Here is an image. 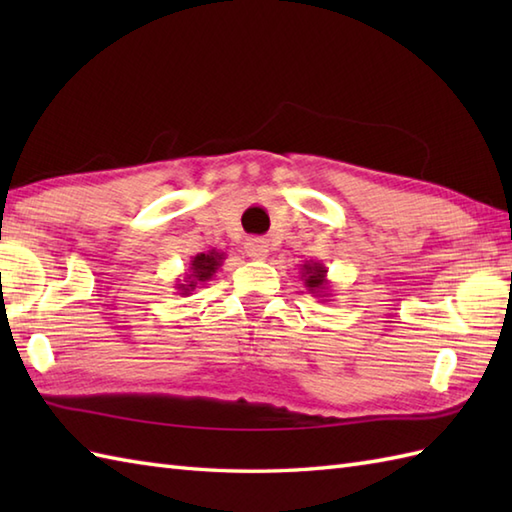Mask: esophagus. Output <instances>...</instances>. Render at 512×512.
<instances>
[{
    "label": "esophagus",
    "mask_w": 512,
    "mask_h": 512,
    "mask_svg": "<svg viewBox=\"0 0 512 512\" xmlns=\"http://www.w3.org/2000/svg\"><path fill=\"white\" fill-rule=\"evenodd\" d=\"M246 255L250 259H266L268 257V242L266 239H259V237H253V239H246Z\"/></svg>",
    "instance_id": "34e87169"
}]
</instances>
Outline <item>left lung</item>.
<instances>
[{"label": "left lung", "mask_w": 512, "mask_h": 512, "mask_svg": "<svg viewBox=\"0 0 512 512\" xmlns=\"http://www.w3.org/2000/svg\"><path fill=\"white\" fill-rule=\"evenodd\" d=\"M301 281L306 290L310 292L312 297H321L323 301H330L332 297V288L328 281V268H325L321 262H306L301 264Z\"/></svg>", "instance_id": "left-lung-1"}]
</instances>
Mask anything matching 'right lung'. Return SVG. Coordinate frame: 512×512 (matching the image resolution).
Listing matches in <instances>:
<instances>
[{
    "label": "right lung",
    "instance_id": "add662e5",
    "mask_svg": "<svg viewBox=\"0 0 512 512\" xmlns=\"http://www.w3.org/2000/svg\"><path fill=\"white\" fill-rule=\"evenodd\" d=\"M224 253H217V250H209V253H198L195 257H191V264L184 273V279L176 281V288L180 297H189L193 295L195 288H200L202 284H206L215 273L217 268L222 266L224 262Z\"/></svg>",
    "mask_w": 512,
    "mask_h": 512
}]
</instances>
